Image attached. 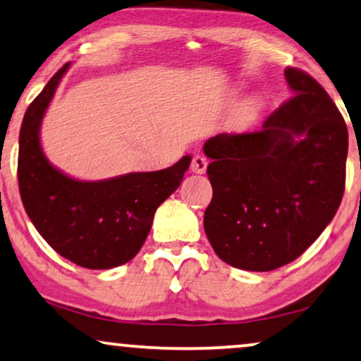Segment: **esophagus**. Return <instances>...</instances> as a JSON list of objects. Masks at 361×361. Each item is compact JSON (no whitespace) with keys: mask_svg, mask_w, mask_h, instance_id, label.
Returning a JSON list of instances; mask_svg holds the SVG:
<instances>
[{"mask_svg":"<svg viewBox=\"0 0 361 361\" xmlns=\"http://www.w3.org/2000/svg\"><path fill=\"white\" fill-rule=\"evenodd\" d=\"M207 166H209V161H207V157L200 154L194 156V159L190 162V169L192 172H195V174H205Z\"/></svg>","mask_w":361,"mask_h":361,"instance_id":"34e87169","label":"esophagus"}]
</instances>
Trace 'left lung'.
Listing matches in <instances>:
<instances>
[{
    "instance_id": "obj_1",
    "label": "left lung",
    "mask_w": 361,
    "mask_h": 361,
    "mask_svg": "<svg viewBox=\"0 0 361 361\" xmlns=\"http://www.w3.org/2000/svg\"><path fill=\"white\" fill-rule=\"evenodd\" d=\"M293 95L259 131L221 133L204 145L214 197L204 228L221 261L273 271L299 258L337 214L348 131L322 85L288 67Z\"/></svg>"
}]
</instances>
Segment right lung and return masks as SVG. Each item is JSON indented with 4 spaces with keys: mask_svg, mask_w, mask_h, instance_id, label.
<instances>
[{
    "mask_svg": "<svg viewBox=\"0 0 361 361\" xmlns=\"http://www.w3.org/2000/svg\"><path fill=\"white\" fill-rule=\"evenodd\" d=\"M68 67L66 63L47 82L24 115L19 194L32 225L59 255L82 268L110 269L128 263L141 250L157 207L180 185L190 156L167 169L105 180H77L56 169L44 154L39 130Z\"/></svg>",
    "mask_w": 361,
    "mask_h": 361,
    "instance_id": "add662e5",
    "label": "right lung"
}]
</instances>
